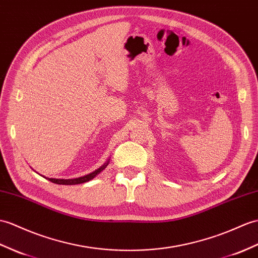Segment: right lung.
Here are the masks:
<instances>
[{"label":"right lung","instance_id":"add662e5","mask_svg":"<svg viewBox=\"0 0 258 258\" xmlns=\"http://www.w3.org/2000/svg\"><path fill=\"white\" fill-rule=\"evenodd\" d=\"M107 164H109V161L107 163H105L103 166H101L99 169L94 170L93 172L89 173V175H86L83 177H79V178H75V179H53V178H49L48 180L53 182V183H57V184H79V183H83V182H87L89 180H91V179H93L95 176L98 175V173H100L102 170H103L105 167L107 166Z\"/></svg>","mask_w":258,"mask_h":258}]
</instances>
